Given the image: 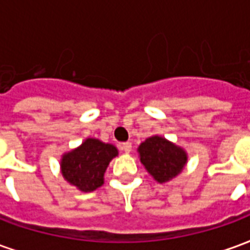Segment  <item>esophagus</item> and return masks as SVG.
Returning a JSON list of instances; mask_svg holds the SVG:
<instances>
[{"label":"esophagus","mask_w":250,"mask_h":250,"mask_svg":"<svg viewBox=\"0 0 250 250\" xmlns=\"http://www.w3.org/2000/svg\"><path fill=\"white\" fill-rule=\"evenodd\" d=\"M122 150L125 152H127V154L131 152V150H132V143H131V142H125V143H123V145H122Z\"/></svg>","instance_id":"obj_1"}]
</instances>
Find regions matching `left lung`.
Listing matches in <instances>:
<instances>
[{"mask_svg":"<svg viewBox=\"0 0 250 250\" xmlns=\"http://www.w3.org/2000/svg\"><path fill=\"white\" fill-rule=\"evenodd\" d=\"M141 163L159 184L174 179L188 163V152L161 135H152L138 147Z\"/></svg>","mask_w":250,"mask_h":250,"instance_id":"left-lung-1","label":"left lung"}]
</instances>
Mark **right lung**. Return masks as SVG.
<instances>
[{
  "instance_id": "obj_1",
  "label": "right lung",
  "mask_w": 250,
  "mask_h": 250,
  "mask_svg": "<svg viewBox=\"0 0 250 250\" xmlns=\"http://www.w3.org/2000/svg\"><path fill=\"white\" fill-rule=\"evenodd\" d=\"M118 154L114 145L87 138L80 146L62 155V178L83 193H91L104 184V173Z\"/></svg>"
}]
</instances>
